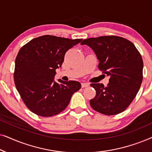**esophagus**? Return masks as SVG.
Listing matches in <instances>:
<instances>
[{"mask_svg": "<svg viewBox=\"0 0 152 152\" xmlns=\"http://www.w3.org/2000/svg\"><path fill=\"white\" fill-rule=\"evenodd\" d=\"M81 86H82V88H85V87H88L89 86V84L88 83L83 82L81 84Z\"/></svg>", "mask_w": 152, "mask_h": 152, "instance_id": "obj_1", "label": "esophagus"}]
</instances>
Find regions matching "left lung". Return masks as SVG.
Here are the masks:
<instances>
[{"label":"left lung","instance_id":"8db88e82","mask_svg":"<svg viewBox=\"0 0 152 152\" xmlns=\"http://www.w3.org/2000/svg\"><path fill=\"white\" fill-rule=\"evenodd\" d=\"M91 48L99 60L98 68L109 77L106 87L91 84L96 91L90 100L95 111L106 115L124 111L136 96L142 81L143 61L134 43L121 37H98L81 43Z\"/></svg>","mask_w":152,"mask_h":152}]
</instances>
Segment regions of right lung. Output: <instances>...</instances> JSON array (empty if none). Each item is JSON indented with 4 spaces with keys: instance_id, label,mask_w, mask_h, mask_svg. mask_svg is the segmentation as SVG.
Returning a JSON list of instances; mask_svg holds the SVG:
<instances>
[{
    "instance_id": "right-lung-1",
    "label": "right lung",
    "mask_w": 152,
    "mask_h": 152,
    "mask_svg": "<svg viewBox=\"0 0 152 152\" xmlns=\"http://www.w3.org/2000/svg\"><path fill=\"white\" fill-rule=\"evenodd\" d=\"M82 41L53 35L33 39L19 50L15 60L14 84L27 107L42 117L57 115L81 88L76 81H54L66 52Z\"/></svg>"
}]
</instances>
